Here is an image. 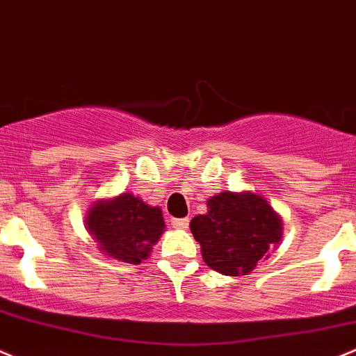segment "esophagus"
I'll return each mask as SVG.
<instances>
[{"mask_svg":"<svg viewBox=\"0 0 356 356\" xmlns=\"http://www.w3.org/2000/svg\"><path fill=\"white\" fill-rule=\"evenodd\" d=\"M171 225L175 229H181V231H187L188 229V218H171Z\"/></svg>","mask_w":356,"mask_h":356,"instance_id":"esophagus-1","label":"esophagus"}]
</instances>
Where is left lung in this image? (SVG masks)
<instances>
[{"instance_id": "obj_1", "label": "left lung", "mask_w": 356, "mask_h": 356, "mask_svg": "<svg viewBox=\"0 0 356 356\" xmlns=\"http://www.w3.org/2000/svg\"><path fill=\"white\" fill-rule=\"evenodd\" d=\"M206 204L208 213L192 218L191 231L206 266L223 276L252 273L282 241V216L255 192H220Z\"/></svg>"}]
</instances>
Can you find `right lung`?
Returning <instances> with one entry per match:
<instances>
[{
	"instance_id": "1",
	"label": "right lung",
	"mask_w": 356,
	"mask_h": 356,
	"mask_svg": "<svg viewBox=\"0 0 356 356\" xmlns=\"http://www.w3.org/2000/svg\"><path fill=\"white\" fill-rule=\"evenodd\" d=\"M86 229L103 255L125 264H141L164 234L162 209L131 192L97 199L86 216Z\"/></svg>"
}]
</instances>
